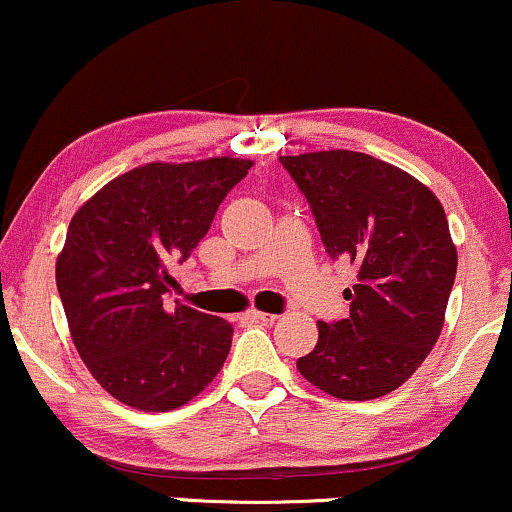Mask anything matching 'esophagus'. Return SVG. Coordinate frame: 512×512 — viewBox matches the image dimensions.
Listing matches in <instances>:
<instances>
[{"instance_id": "obj_1", "label": "esophagus", "mask_w": 512, "mask_h": 512, "mask_svg": "<svg viewBox=\"0 0 512 512\" xmlns=\"http://www.w3.org/2000/svg\"><path fill=\"white\" fill-rule=\"evenodd\" d=\"M245 321H274L276 316L274 314H267V312H257V309H250V312L243 314Z\"/></svg>"}]
</instances>
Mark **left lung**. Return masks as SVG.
Listing matches in <instances>:
<instances>
[{
  "instance_id": "8db88e82",
  "label": "left lung",
  "mask_w": 512,
  "mask_h": 512,
  "mask_svg": "<svg viewBox=\"0 0 512 512\" xmlns=\"http://www.w3.org/2000/svg\"><path fill=\"white\" fill-rule=\"evenodd\" d=\"M312 205L328 255L359 269L349 316L319 321L297 359L304 380L347 401L404 385L439 340L458 252L439 198L423 181L357 151L281 155Z\"/></svg>"
}]
</instances>
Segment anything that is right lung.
Instances as JSON below:
<instances>
[{"mask_svg": "<svg viewBox=\"0 0 512 512\" xmlns=\"http://www.w3.org/2000/svg\"><path fill=\"white\" fill-rule=\"evenodd\" d=\"M252 160L146 163L108 181L70 219L56 286L84 366L122 404L163 413L222 371L234 326L177 302L172 264L208 234Z\"/></svg>", "mask_w": 512, "mask_h": 512, "instance_id": "right-lung-1", "label": "right lung"}]
</instances>
